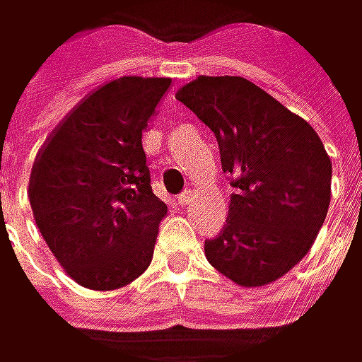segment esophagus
I'll return each instance as SVG.
<instances>
[{
    "mask_svg": "<svg viewBox=\"0 0 362 362\" xmlns=\"http://www.w3.org/2000/svg\"><path fill=\"white\" fill-rule=\"evenodd\" d=\"M193 202H195V191L193 189H185L179 195V204L181 206H191Z\"/></svg>",
    "mask_w": 362,
    "mask_h": 362,
    "instance_id": "34e87169",
    "label": "esophagus"
}]
</instances>
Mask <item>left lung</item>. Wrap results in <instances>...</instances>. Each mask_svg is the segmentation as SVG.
<instances>
[{"instance_id":"1","label":"left lung","mask_w":362,"mask_h":362,"mask_svg":"<svg viewBox=\"0 0 362 362\" xmlns=\"http://www.w3.org/2000/svg\"><path fill=\"white\" fill-rule=\"evenodd\" d=\"M177 100L214 132L234 193L224 230L206 240L214 269L243 287L298 264L326 220L332 163L316 130L243 77H197Z\"/></svg>"}]
</instances>
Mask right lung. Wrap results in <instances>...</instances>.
I'll list each match as a JSON object with an SVG mask.
<instances>
[{
	"label": "right lung",
	"instance_id": "add662e5",
	"mask_svg": "<svg viewBox=\"0 0 362 362\" xmlns=\"http://www.w3.org/2000/svg\"><path fill=\"white\" fill-rule=\"evenodd\" d=\"M171 79L119 77L79 101L48 136L30 175V206L69 277L110 291L153 261L167 204L151 187L142 148Z\"/></svg>",
	"mask_w": 362,
	"mask_h": 362
}]
</instances>
